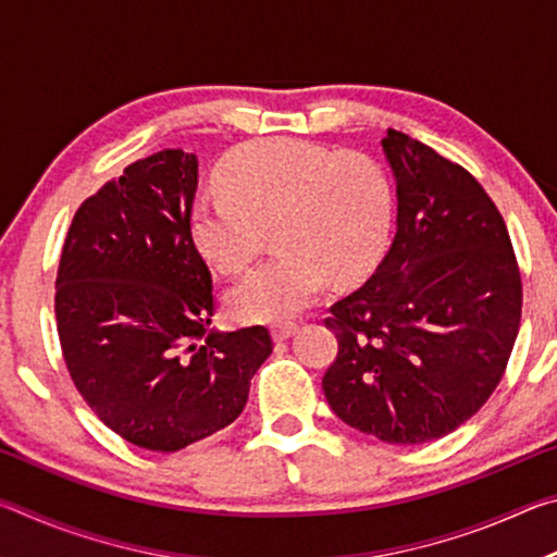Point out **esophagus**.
I'll return each instance as SVG.
<instances>
[{
  "mask_svg": "<svg viewBox=\"0 0 557 557\" xmlns=\"http://www.w3.org/2000/svg\"><path fill=\"white\" fill-rule=\"evenodd\" d=\"M295 332H297V322L272 324V338H275V342H285V338H289Z\"/></svg>",
  "mask_w": 557,
  "mask_h": 557,
  "instance_id": "34e87169",
  "label": "esophagus"
}]
</instances>
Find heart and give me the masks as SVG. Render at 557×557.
<instances>
[{
    "label": "heart",
    "mask_w": 557,
    "mask_h": 557,
    "mask_svg": "<svg viewBox=\"0 0 557 557\" xmlns=\"http://www.w3.org/2000/svg\"><path fill=\"white\" fill-rule=\"evenodd\" d=\"M393 221V182L373 157L272 137L240 149L225 166L223 186L199 196L191 233L213 265L243 272L260 256L265 228L277 225L280 256L228 297L238 319L275 322L312 305L332 275L354 280L371 270Z\"/></svg>",
    "instance_id": "heart-1"
}]
</instances>
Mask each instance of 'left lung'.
Here are the masks:
<instances>
[{"label":"left lung","mask_w":557,"mask_h":557,"mask_svg":"<svg viewBox=\"0 0 557 557\" xmlns=\"http://www.w3.org/2000/svg\"><path fill=\"white\" fill-rule=\"evenodd\" d=\"M398 231L363 287L329 307L322 388L346 425L388 445L455 432L488 400L521 326L506 223L465 166L398 129L383 137Z\"/></svg>","instance_id":"obj_1"}]
</instances>
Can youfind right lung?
<instances>
[{
    "label": "right lung",
    "instance_id": "1",
    "mask_svg": "<svg viewBox=\"0 0 557 557\" xmlns=\"http://www.w3.org/2000/svg\"><path fill=\"white\" fill-rule=\"evenodd\" d=\"M199 159H137L81 203L55 275L75 391L132 445L178 451L238 418L272 354L265 326L206 334L211 270L191 233Z\"/></svg>",
    "mask_w": 557,
    "mask_h": 557
}]
</instances>
